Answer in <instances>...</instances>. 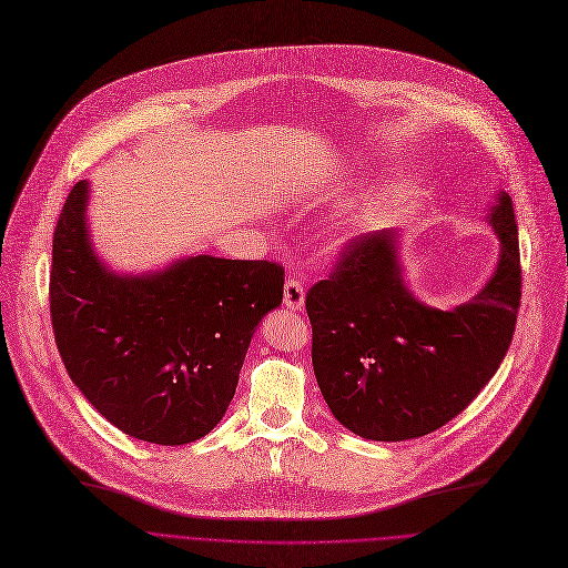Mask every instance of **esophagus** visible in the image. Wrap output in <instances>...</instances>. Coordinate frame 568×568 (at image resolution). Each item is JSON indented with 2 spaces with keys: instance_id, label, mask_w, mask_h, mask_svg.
Segmentation results:
<instances>
[{
  "instance_id": "obj_1",
  "label": "esophagus",
  "mask_w": 568,
  "mask_h": 568,
  "mask_svg": "<svg viewBox=\"0 0 568 568\" xmlns=\"http://www.w3.org/2000/svg\"><path fill=\"white\" fill-rule=\"evenodd\" d=\"M283 301L290 307V311H301L305 303V287L303 283H298L296 278H287L285 283V292H283Z\"/></svg>"
}]
</instances>
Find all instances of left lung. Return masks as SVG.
<instances>
[{
	"label": "left lung",
	"mask_w": 568,
	"mask_h": 568,
	"mask_svg": "<svg viewBox=\"0 0 568 568\" xmlns=\"http://www.w3.org/2000/svg\"><path fill=\"white\" fill-rule=\"evenodd\" d=\"M487 222L500 240L496 272L453 311L407 290L394 229L357 235L333 274L307 290L315 376L344 428L374 442L424 437L491 381L521 303L519 231L507 192Z\"/></svg>",
	"instance_id": "left-lung-1"
}]
</instances>
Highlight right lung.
Here are the masks:
<instances>
[{
  "instance_id": "add662e5",
  "label": "right lung",
  "mask_w": 568,
  "mask_h": 568,
  "mask_svg": "<svg viewBox=\"0 0 568 568\" xmlns=\"http://www.w3.org/2000/svg\"><path fill=\"white\" fill-rule=\"evenodd\" d=\"M88 190L72 187L51 244L49 311L63 365L129 437L201 439L233 400L257 324L283 301L285 270L201 253L163 272L118 274L92 248Z\"/></svg>"
}]
</instances>
